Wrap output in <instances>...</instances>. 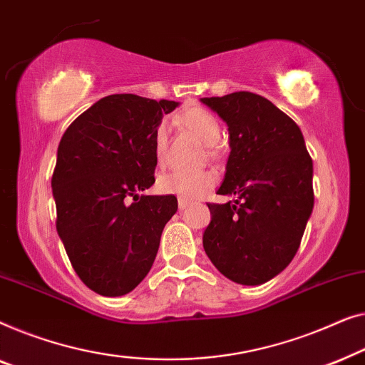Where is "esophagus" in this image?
Listing matches in <instances>:
<instances>
[{
  "label": "esophagus",
  "instance_id": "1",
  "mask_svg": "<svg viewBox=\"0 0 365 365\" xmlns=\"http://www.w3.org/2000/svg\"><path fill=\"white\" fill-rule=\"evenodd\" d=\"M190 205L188 200H183V198H178V208L180 210H185Z\"/></svg>",
  "mask_w": 365,
  "mask_h": 365
}]
</instances>
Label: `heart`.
Segmentation results:
<instances>
[{"instance_id":"1","label":"heart","mask_w":365,"mask_h":365,"mask_svg":"<svg viewBox=\"0 0 365 365\" xmlns=\"http://www.w3.org/2000/svg\"><path fill=\"white\" fill-rule=\"evenodd\" d=\"M177 122L198 137L205 145H215L220 140L222 130L215 117L205 110L203 107H192L187 109L182 115L177 117ZM153 155L158 165L165 162L167 157V125L160 124L153 133ZM213 172L200 170V172H182L173 170L167 172L158 177L157 190L163 195H173V197L183 200H193L202 197L215 185Z\"/></svg>"}]
</instances>
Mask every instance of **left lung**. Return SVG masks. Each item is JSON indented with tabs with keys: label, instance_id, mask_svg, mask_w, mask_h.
Masks as SVG:
<instances>
[{
	"label": "left lung",
	"instance_id": "left-lung-1",
	"mask_svg": "<svg viewBox=\"0 0 365 365\" xmlns=\"http://www.w3.org/2000/svg\"><path fill=\"white\" fill-rule=\"evenodd\" d=\"M227 122L230 152L203 248L220 273L245 286L273 279L294 258L314 207L312 160L296 122L253 92L203 97Z\"/></svg>",
	"mask_w": 365,
	"mask_h": 365
}]
</instances>
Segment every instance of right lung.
<instances>
[{
    "label": "right lung",
    "mask_w": 365,
    "mask_h": 365,
    "mask_svg": "<svg viewBox=\"0 0 365 365\" xmlns=\"http://www.w3.org/2000/svg\"><path fill=\"white\" fill-rule=\"evenodd\" d=\"M175 101L102 97L68 127L53 173L56 228L78 276L101 296L140 284L178 208L173 195H138L155 177L153 133Z\"/></svg>",
    "instance_id": "right-lung-1"
}]
</instances>
